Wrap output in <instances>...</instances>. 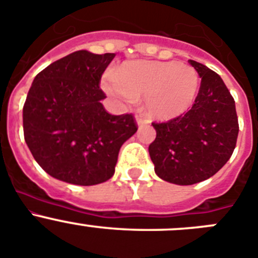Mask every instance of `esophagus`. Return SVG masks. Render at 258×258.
<instances>
[{
	"mask_svg": "<svg viewBox=\"0 0 258 258\" xmlns=\"http://www.w3.org/2000/svg\"><path fill=\"white\" fill-rule=\"evenodd\" d=\"M136 123H138L139 127L146 126V124H149V120L143 117H136Z\"/></svg>",
	"mask_w": 258,
	"mask_h": 258,
	"instance_id": "obj_1",
	"label": "esophagus"
}]
</instances>
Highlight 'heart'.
<instances>
[{"label":"heart","mask_w":258,"mask_h":258,"mask_svg":"<svg viewBox=\"0 0 258 258\" xmlns=\"http://www.w3.org/2000/svg\"><path fill=\"white\" fill-rule=\"evenodd\" d=\"M201 86L191 66L177 61L135 60L124 62L103 81V89L119 103L132 104L143 96L146 114L171 120L190 110Z\"/></svg>","instance_id":"heart-1"}]
</instances>
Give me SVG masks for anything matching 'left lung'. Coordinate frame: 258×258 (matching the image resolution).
Listing matches in <instances>:
<instances>
[{
	"label": "left lung",
	"instance_id": "obj_1",
	"mask_svg": "<svg viewBox=\"0 0 258 258\" xmlns=\"http://www.w3.org/2000/svg\"><path fill=\"white\" fill-rule=\"evenodd\" d=\"M202 78L198 96L186 114L153 123L157 136L149 154L158 177L192 185L212 177L225 166L238 138L235 101L219 74L194 60Z\"/></svg>",
	"mask_w": 258,
	"mask_h": 258
}]
</instances>
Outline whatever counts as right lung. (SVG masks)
I'll list each match as a JSON object with an SVG mask.
<instances>
[{"label": "right lung", "instance_id": "obj_1", "mask_svg": "<svg viewBox=\"0 0 258 258\" xmlns=\"http://www.w3.org/2000/svg\"><path fill=\"white\" fill-rule=\"evenodd\" d=\"M115 54L80 50L38 73L23 108L24 139L52 177L91 186L114 175L118 153L138 127L131 114L104 109L101 74Z\"/></svg>", "mask_w": 258, "mask_h": 258}]
</instances>
